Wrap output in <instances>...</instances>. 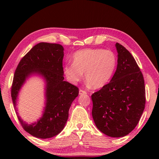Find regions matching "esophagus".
<instances>
[{"label": "esophagus", "mask_w": 159, "mask_h": 159, "mask_svg": "<svg viewBox=\"0 0 159 159\" xmlns=\"http://www.w3.org/2000/svg\"><path fill=\"white\" fill-rule=\"evenodd\" d=\"M87 93V91H84L83 89H80L79 91V94L80 95H82V94H86Z\"/></svg>", "instance_id": "1"}]
</instances>
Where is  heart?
Wrapping results in <instances>:
<instances>
[{"label":"heart","instance_id":"obj_1","mask_svg":"<svg viewBox=\"0 0 159 159\" xmlns=\"http://www.w3.org/2000/svg\"><path fill=\"white\" fill-rule=\"evenodd\" d=\"M73 64H66L63 71L67 80L75 84L85 78L94 89L102 88L111 80L117 66V57L111 50L84 49L72 56Z\"/></svg>","mask_w":159,"mask_h":159}]
</instances>
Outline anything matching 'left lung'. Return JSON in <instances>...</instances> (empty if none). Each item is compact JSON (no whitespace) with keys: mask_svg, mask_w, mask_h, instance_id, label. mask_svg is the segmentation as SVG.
<instances>
[{"mask_svg":"<svg viewBox=\"0 0 159 159\" xmlns=\"http://www.w3.org/2000/svg\"><path fill=\"white\" fill-rule=\"evenodd\" d=\"M117 69L110 82L91 95L96 127L111 137H125L138 124L145 106L143 75L125 48L115 44Z\"/></svg>","mask_w":159,"mask_h":159,"instance_id":"1","label":"left lung"}]
</instances>
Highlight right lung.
I'll return each instance as SVG.
<instances>
[{
  "mask_svg": "<svg viewBox=\"0 0 159 159\" xmlns=\"http://www.w3.org/2000/svg\"><path fill=\"white\" fill-rule=\"evenodd\" d=\"M64 50L60 44L40 42L22 57L14 73L11 89L14 109L23 129L37 138H51L63 130L71 105L79 94L76 86L64 80ZM32 75L44 80L45 106L42 116L34 123L28 124L18 115L16 105L21 87Z\"/></svg>",
  "mask_w": 159,
  "mask_h": 159,
  "instance_id": "1",
  "label": "right lung"
}]
</instances>
